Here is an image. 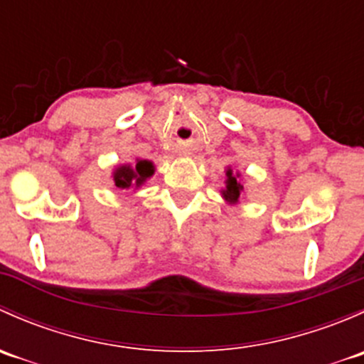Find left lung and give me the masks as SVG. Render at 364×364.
<instances>
[{
	"label": "left lung",
	"instance_id": "left-lung-1",
	"mask_svg": "<svg viewBox=\"0 0 364 364\" xmlns=\"http://www.w3.org/2000/svg\"><path fill=\"white\" fill-rule=\"evenodd\" d=\"M227 179H225V188L222 190L223 199L227 200L229 204H236L240 200L241 190H243V185L240 183V174H234L232 168H227L225 172Z\"/></svg>",
	"mask_w": 364,
	"mask_h": 364
}]
</instances>
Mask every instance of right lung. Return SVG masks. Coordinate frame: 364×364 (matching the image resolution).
I'll return each instance as SVG.
<instances>
[{
  "mask_svg": "<svg viewBox=\"0 0 364 364\" xmlns=\"http://www.w3.org/2000/svg\"><path fill=\"white\" fill-rule=\"evenodd\" d=\"M155 174V165L149 160H137L135 165H119L112 172L114 183L117 188H139L146 183V179Z\"/></svg>",
  "mask_w": 364,
  "mask_h": 364,
  "instance_id": "right-lung-1",
  "label": "right lung"
}]
</instances>
